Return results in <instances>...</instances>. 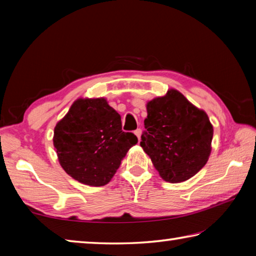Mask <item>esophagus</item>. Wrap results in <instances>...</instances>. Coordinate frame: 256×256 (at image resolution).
Listing matches in <instances>:
<instances>
[{"mask_svg":"<svg viewBox=\"0 0 256 256\" xmlns=\"http://www.w3.org/2000/svg\"><path fill=\"white\" fill-rule=\"evenodd\" d=\"M141 128H136V131H134V134H136V136H138V141H140V138H141Z\"/></svg>","mask_w":256,"mask_h":256,"instance_id":"obj_1","label":"esophagus"}]
</instances>
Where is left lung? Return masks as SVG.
<instances>
[{
    "label": "left lung",
    "instance_id": "obj_1",
    "mask_svg": "<svg viewBox=\"0 0 256 256\" xmlns=\"http://www.w3.org/2000/svg\"><path fill=\"white\" fill-rule=\"evenodd\" d=\"M140 146L160 176L180 183L201 170L209 159L214 128L204 112L172 89L146 105Z\"/></svg>",
    "mask_w": 256,
    "mask_h": 256
}]
</instances>
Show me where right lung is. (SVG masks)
Here are the masks:
<instances>
[{"mask_svg": "<svg viewBox=\"0 0 256 256\" xmlns=\"http://www.w3.org/2000/svg\"><path fill=\"white\" fill-rule=\"evenodd\" d=\"M53 142L68 175L82 184L104 186L138 138L123 131L120 114L104 98L78 99L56 124Z\"/></svg>", "mask_w": 256, "mask_h": 256, "instance_id": "right-lung-1", "label": "right lung"}]
</instances>
